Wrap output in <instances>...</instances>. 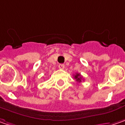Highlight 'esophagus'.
Returning <instances> with one entry per match:
<instances>
[{
	"instance_id": "esophagus-1",
	"label": "esophagus",
	"mask_w": 125,
	"mask_h": 125,
	"mask_svg": "<svg viewBox=\"0 0 125 125\" xmlns=\"http://www.w3.org/2000/svg\"><path fill=\"white\" fill-rule=\"evenodd\" d=\"M59 68H60V69H63V68H65V66H64V64H59Z\"/></svg>"
}]
</instances>
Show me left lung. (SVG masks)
Segmentation results:
<instances>
[{
  "instance_id": "8db88e82",
  "label": "left lung",
  "mask_w": 125,
  "mask_h": 125,
  "mask_svg": "<svg viewBox=\"0 0 125 125\" xmlns=\"http://www.w3.org/2000/svg\"><path fill=\"white\" fill-rule=\"evenodd\" d=\"M74 78L76 80V81L78 82V83H81L82 82V76H81V75L80 74V73H76L75 75H74Z\"/></svg>"
}]
</instances>
